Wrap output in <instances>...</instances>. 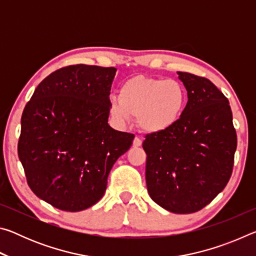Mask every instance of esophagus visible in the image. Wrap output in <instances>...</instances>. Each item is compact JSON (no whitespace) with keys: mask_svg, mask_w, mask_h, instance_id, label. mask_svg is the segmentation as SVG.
Returning a JSON list of instances; mask_svg holds the SVG:
<instances>
[{"mask_svg":"<svg viewBox=\"0 0 256 256\" xmlns=\"http://www.w3.org/2000/svg\"><path fill=\"white\" fill-rule=\"evenodd\" d=\"M142 144V140L140 138H138V136H136L134 138V140H133V146H140Z\"/></svg>","mask_w":256,"mask_h":256,"instance_id":"obj_1","label":"esophagus"}]
</instances>
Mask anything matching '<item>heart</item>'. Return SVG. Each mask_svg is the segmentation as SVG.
<instances>
[{
  "mask_svg": "<svg viewBox=\"0 0 256 256\" xmlns=\"http://www.w3.org/2000/svg\"><path fill=\"white\" fill-rule=\"evenodd\" d=\"M185 105L186 92L180 82L136 76L122 84L120 97H110V112L112 118L122 124L136 116L142 131L156 134L174 126Z\"/></svg>",
  "mask_w": 256,
  "mask_h": 256,
  "instance_id": "obj_1",
  "label": "heart"
}]
</instances>
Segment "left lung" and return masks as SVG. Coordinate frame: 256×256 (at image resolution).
Here are the masks:
<instances>
[{
	"label": "left lung",
	"mask_w": 256,
	"mask_h": 256,
	"mask_svg": "<svg viewBox=\"0 0 256 256\" xmlns=\"http://www.w3.org/2000/svg\"><path fill=\"white\" fill-rule=\"evenodd\" d=\"M177 74L188 92V104L172 128L146 136V182L150 198L164 209L192 214L227 185L237 136L224 94L206 78Z\"/></svg>",
	"instance_id": "8db88e82"
}]
</instances>
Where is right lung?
I'll return each instance as SVG.
<instances>
[{
	"label": "right lung",
	"instance_id": "add662e5",
	"mask_svg": "<svg viewBox=\"0 0 256 256\" xmlns=\"http://www.w3.org/2000/svg\"><path fill=\"white\" fill-rule=\"evenodd\" d=\"M115 68L70 66L42 80L21 118L18 156L29 188L60 210L100 200L107 177L134 136L108 124Z\"/></svg>",
	"mask_w": 256,
	"mask_h": 256
}]
</instances>
